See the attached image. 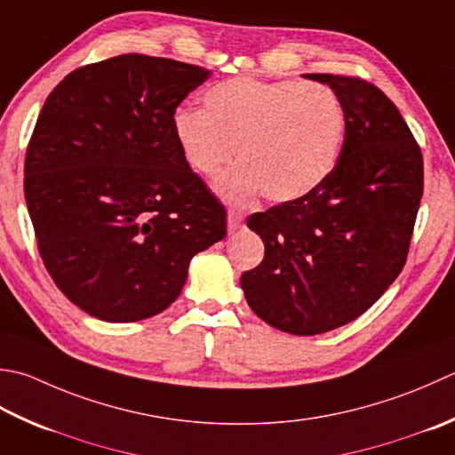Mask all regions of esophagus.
<instances>
[{
    "label": "esophagus",
    "mask_w": 455,
    "mask_h": 455,
    "mask_svg": "<svg viewBox=\"0 0 455 455\" xmlns=\"http://www.w3.org/2000/svg\"><path fill=\"white\" fill-rule=\"evenodd\" d=\"M240 227H243V215H240L238 211L230 209L228 211V233H235V230H238Z\"/></svg>",
    "instance_id": "obj_1"
}]
</instances>
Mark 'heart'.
I'll use <instances>...</instances> for the list:
<instances>
[{"instance_id": "obj_1", "label": "heart", "mask_w": 455, "mask_h": 455, "mask_svg": "<svg viewBox=\"0 0 455 455\" xmlns=\"http://www.w3.org/2000/svg\"><path fill=\"white\" fill-rule=\"evenodd\" d=\"M173 133L195 172L212 177L240 165L217 183L233 203L262 193L288 203L317 189L339 159L345 108L331 88L301 80L236 76L203 94V110L181 108Z\"/></svg>"}]
</instances>
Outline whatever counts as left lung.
<instances>
[{
    "label": "left lung",
    "instance_id": "1",
    "mask_svg": "<svg viewBox=\"0 0 455 455\" xmlns=\"http://www.w3.org/2000/svg\"><path fill=\"white\" fill-rule=\"evenodd\" d=\"M345 108L327 180L298 201L248 217L264 260L240 278L266 323L317 335L357 319L403 272L424 193L422 151L393 100L359 76L307 75Z\"/></svg>",
    "mask_w": 455,
    "mask_h": 455
}]
</instances>
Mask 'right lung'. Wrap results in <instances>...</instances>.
I'll use <instances>...</instances> for the list:
<instances>
[{"instance_id": "right-lung-1", "label": "right lung", "mask_w": 455, "mask_h": 455, "mask_svg": "<svg viewBox=\"0 0 455 455\" xmlns=\"http://www.w3.org/2000/svg\"><path fill=\"white\" fill-rule=\"evenodd\" d=\"M211 70L118 55L80 67L44 100L25 154L43 264L88 315L128 323L181 293L191 258L227 236V211L173 133Z\"/></svg>"}]
</instances>
